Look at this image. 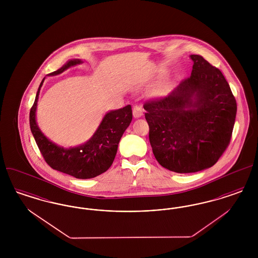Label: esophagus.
Returning a JSON list of instances; mask_svg holds the SVG:
<instances>
[{"instance_id":"esophagus-1","label":"esophagus","mask_w":258,"mask_h":258,"mask_svg":"<svg viewBox=\"0 0 258 258\" xmlns=\"http://www.w3.org/2000/svg\"><path fill=\"white\" fill-rule=\"evenodd\" d=\"M133 113H134L135 118H139L143 115V108L139 105H135L134 109H133Z\"/></svg>"}]
</instances>
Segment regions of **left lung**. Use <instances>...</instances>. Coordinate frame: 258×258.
Returning <instances> with one entry per match:
<instances>
[{"label": "left lung", "instance_id": "1", "mask_svg": "<svg viewBox=\"0 0 258 258\" xmlns=\"http://www.w3.org/2000/svg\"><path fill=\"white\" fill-rule=\"evenodd\" d=\"M189 77L144 103L149 140L160 165L176 173L213 166L230 143L237 103L223 74L200 55Z\"/></svg>", "mask_w": 258, "mask_h": 258}]
</instances>
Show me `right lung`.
<instances>
[{
    "mask_svg": "<svg viewBox=\"0 0 258 258\" xmlns=\"http://www.w3.org/2000/svg\"><path fill=\"white\" fill-rule=\"evenodd\" d=\"M79 59L68 61L61 69L49 75L60 74L75 64L81 63ZM42 79L37 90L35 102L30 111V127L42 157L51 168L69 174L77 179H90L106 171L115 159L118 144L124 131L133 120L131 105L105 114L101 123L85 144L78 147L63 149L52 143L40 132L36 121L37 99Z\"/></svg>",
    "mask_w": 258,
    "mask_h": 258,
    "instance_id": "add662e5",
    "label": "right lung"
}]
</instances>
